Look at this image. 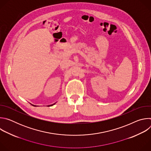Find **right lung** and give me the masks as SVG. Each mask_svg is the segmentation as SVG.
<instances>
[{
  "label": "right lung",
  "instance_id": "add662e5",
  "mask_svg": "<svg viewBox=\"0 0 151 151\" xmlns=\"http://www.w3.org/2000/svg\"><path fill=\"white\" fill-rule=\"evenodd\" d=\"M53 104H51V105H50V106H52Z\"/></svg>",
  "mask_w": 151,
  "mask_h": 151
}]
</instances>
